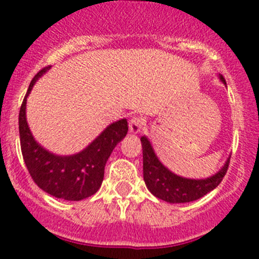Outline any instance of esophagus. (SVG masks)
Here are the masks:
<instances>
[{"instance_id": "esophagus-1", "label": "esophagus", "mask_w": 259, "mask_h": 259, "mask_svg": "<svg viewBox=\"0 0 259 259\" xmlns=\"http://www.w3.org/2000/svg\"><path fill=\"white\" fill-rule=\"evenodd\" d=\"M143 125H144V122H143V119L140 116H134L130 119L129 121V130L130 133H133V134H138V133L142 130Z\"/></svg>"}]
</instances>
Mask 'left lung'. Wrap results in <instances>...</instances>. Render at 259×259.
Listing matches in <instances>:
<instances>
[{"mask_svg":"<svg viewBox=\"0 0 259 259\" xmlns=\"http://www.w3.org/2000/svg\"><path fill=\"white\" fill-rule=\"evenodd\" d=\"M221 80L226 83L223 76H221ZM140 140L143 146V171L146 187L151 194L168 203H188L204 197L221 184L228 170L231 158H228L223 168L210 178L199 180L182 178L168 170L159 161L145 137Z\"/></svg>","mask_w":259,"mask_h":259,"instance_id":"8db88e82","label":"left lung"}]
</instances>
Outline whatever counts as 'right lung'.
Returning <instances> with one entry per match:
<instances>
[{
    "mask_svg": "<svg viewBox=\"0 0 259 259\" xmlns=\"http://www.w3.org/2000/svg\"><path fill=\"white\" fill-rule=\"evenodd\" d=\"M48 67L37 72L28 86L18 115L20 143L23 161L33 182L50 195L65 200H81L98 192L104 179L105 164L117 143L127 133L126 119L109 125L85 150L70 156L49 153L33 139L26 121V98L35 81Z\"/></svg>",
    "mask_w": 259,
    "mask_h": 259,
    "instance_id": "right-lung-1",
    "label": "right lung"
}]
</instances>
